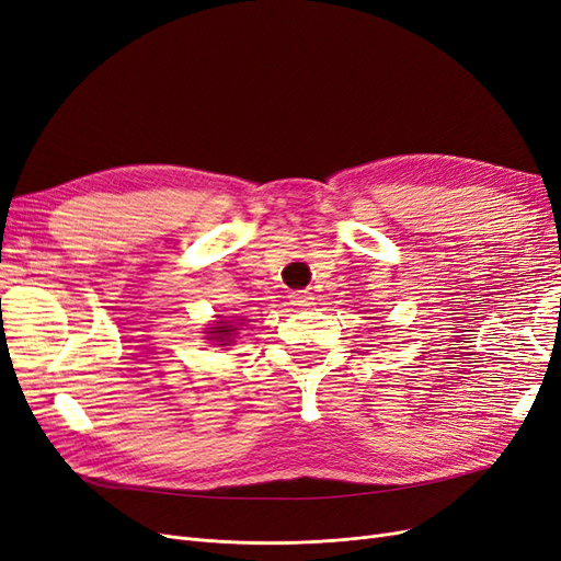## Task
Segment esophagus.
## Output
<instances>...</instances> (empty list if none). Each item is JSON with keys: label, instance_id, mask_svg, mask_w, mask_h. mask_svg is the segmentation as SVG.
<instances>
[{"label": "esophagus", "instance_id": "obj_1", "mask_svg": "<svg viewBox=\"0 0 561 561\" xmlns=\"http://www.w3.org/2000/svg\"><path fill=\"white\" fill-rule=\"evenodd\" d=\"M288 298H291V305H296L298 309H307L309 305H312V300H314L307 291H294Z\"/></svg>", "mask_w": 561, "mask_h": 561}]
</instances>
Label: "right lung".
<instances>
[{
  "label": "right lung",
  "instance_id": "obj_1",
  "mask_svg": "<svg viewBox=\"0 0 561 561\" xmlns=\"http://www.w3.org/2000/svg\"><path fill=\"white\" fill-rule=\"evenodd\" d=\"M238 330L240 328L233 321H215V325L207 328L205 333H207V340H213L221 346H228V344H233V335L238 333Z\"/></svg>",
  "mask_w": 561,
  "mask_h": 561
}]
</instances>
